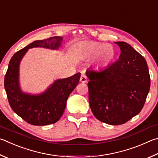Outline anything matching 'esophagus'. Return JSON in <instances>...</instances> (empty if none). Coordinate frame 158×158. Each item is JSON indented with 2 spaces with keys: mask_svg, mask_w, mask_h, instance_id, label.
<instances>
[{
  "mask_svg": "<svg viewBox=\"0 0 158 158\" xmlns=\"http://www.w3.org/2000/svg\"><path fill=\"white\" fill-rule=\"evenodd\" d=\"M80 81L81 83H85L87 81V77L85 74H82L81 77H80Z\"/></svg>",
  "mask_w": 158,
  "mask_h": 158,
  "instance_id": "34e87169",
  "label": "esophagus"
}]
</instances>
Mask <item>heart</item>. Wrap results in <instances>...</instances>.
<instances>
[{
	"label": "heart",
	"mask_w": 158,
	"mask_h": 158,
	"mask_svg": "<svg viewBox=\"0 0 158 158\" xmlns=\"http://www.w3.org/2000/svg\"><path fill=\"white\" fill-rule=\"evenodd\" d=\"M78 53L84 59H90L95 56L93 63L97 68L108 66L115 57V50L113 45L94 41L83 43L79 48Z\"/></svg>",
	"instance_id": "heart-1"
}]
</instances>
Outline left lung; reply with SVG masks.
Here are the masks:
<instances>
[{
	"mask_svg": "<svg viewBox=\"0 0 158 158\" xmlns=\"http://www.w3.org/2000/svg\"><path fill=\"white\" fill-rule=\"evenodd\" d=\"M121 54L114 64L100 70H88L89 104L97 119L123 124L142 110L150 90L145 59L126 42H115Z\"/></svg>",
	"mask_w": 158,
	"mask_h": 158,
	"instance_id": "left-lung-1",
	"label": "left lung"
}]
</instances>
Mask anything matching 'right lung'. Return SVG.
<instances>
[{"label": "right lung", "instance_id": "1", "mask_svg": "<svg viewBox=\"0 0 158 158\" xmlns=\"http://www.w3.org/2000/svg\"><path fill=\"white\" fill-rule=\"evenodd\" d=\"M62 40L61 36H54L35 41L16 52L10 61L4 80L8 101L14 113L30 124L45 126L59 121L66 106L68 97L78 84L81 73L56 80L41 94H30L22 92L20 88V63L28 49L40 47L57 50Z\"/></svg>", "mask_w": 158, "mask_h": 158}]
</instances>
